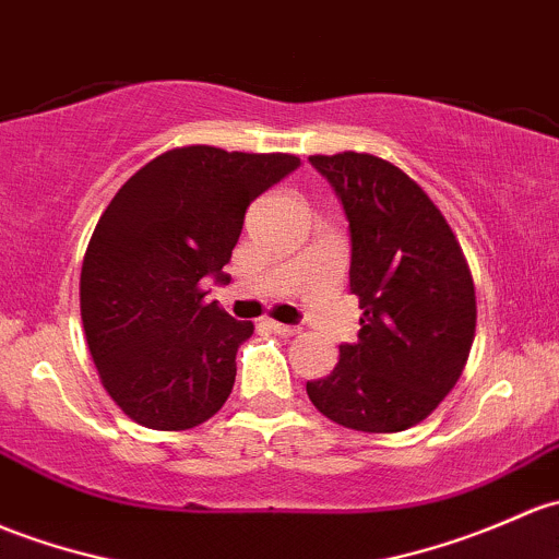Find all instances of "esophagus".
Returning a JSON list of instances; mask_svg holds the SVG:
<instances>
[{"label":"esophagus","mask_w":559,"mask_h":559,"mask_svg":"<svg viewBox=\"0 0 559 559\" xmlns=\"http://www.w3.org/2000/svg\"><path fill=\"white\" fill-rule=\"evenodd\" d=\"M267 326L273 329L275 334H286V337H292V334H299V326H292V324H278V321H267Z\"/></svg>","instance_id":"obj_1"}]
</instances>
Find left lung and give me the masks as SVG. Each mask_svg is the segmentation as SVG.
<instances>
[{
  "mask_svg": "<svg viewBox=\"0 0 559 559\" xmlns=\"http://www.w3.org/2000/svg\"><path fill=\"white\" fill-rule=\"evenodd\" d=\"M350 233L356 343L326 378L308 380L319 413L345 428L393 433L439 407L466 367L477 297L442 211L402 168L364 152L313 155Z\"/></svg>",
  "mask_w": 559,
  "mask_h": 559,
  "instance_id": "1",
  "label": "left lung"
}]
</instances>
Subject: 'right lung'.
Listing matches in <instances>:
<instances>
[{"instance_id": "obj_1", "label": "right lung", "mask_w": 559, "mask_h": 559, "mask_svg": "<svg viewBox=\"0 0 559 559\" xmlns=\"http://www.w3.org/2000/svg\"><path fill=\"white\" fill-rule=\"evenodd\" d=\"M299 157L181 146L146 163L111 198L87 243L80 310L102 383L131 420L185 431L219 413L251 321L203 302L225 284L249 203Z\"/></svg>"}]
</instances>
